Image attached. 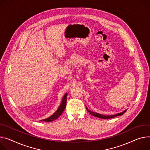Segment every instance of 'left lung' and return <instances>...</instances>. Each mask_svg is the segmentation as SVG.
<instances>
[{"label":"left lung","mask_w":150,"mask_h":150,"mask_svg":"<svg viewBox=\"0 0 150 150\" xmlns=\"http://www.w3.org/2000/svg\"><path fill=\"white\" fill-rule=\"evenodd\" d=\"M86 109H87V111L89 112L90 114L91 115H92L93 116L96 117L100 118H103V119H109V118H114V117H117V116H120V115H123V114L126 112V110H125V111L122 112H121V113H118V114H115V115H102V114H98V113H96V112H94L90 111V110H88V109H87V108H86Z\"/></svg>","instance_id":"obj_1"}]
</instances>
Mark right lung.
I'll return each instance as SVG.
<instances>
[{
  "instance_id": "obj_1",
  "label": "right lung",
  "mask_w": 150,
  "mask_h": 150,
  "mask_svg": "<svg viewBox=\"0 0 150 150\" xmlns=\"http://www.w3.org/2000/svg\"><path fill=\"white\" fill-rule=\"evenodd\" d=\"M67 93L64 94V96L63 98L62 103H61L60 106H59L57 111L55 113H54L52 115H51V117L48 118L47 119H45V120H41V121H44V122H51L52 121H54V120L57 119L59 117H60L62 115V114L63 112L64 109L66 108V100H67Z\"/></svg>"
}]
</instances>
